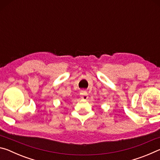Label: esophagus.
Instances as JSON below:
<instances>
[{"label": "esophagus", "mask_w": 160, "mask_h": 160, "mask_svg": "<svg viewBox=\"0 0 160 160\" xmlns=\"http://www.w3.org/2000/svg\"><path fill=\"white\" fill-rule=\"evenodd\" d=\"M88 98V93H87V92L85 90H82L81 92V99H87Z\"/></svg>", "instance_id": "34e87169"}]
</instances>
